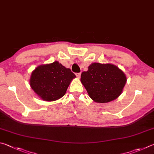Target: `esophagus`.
Returning <instances> with one entry per match:
<instances>
[{
  "label": "esophagus",
  "instance_id": "obj_1",
  "mask_svg": "<svg viewBox=\"0 0 154 154\" xmlns=\"http://www.w3.org/2000/svg\"><path fill=\"white\" fill-rule=\"evenodd\" d=\"M75 75H76L77 76V78H79L80 77V75H81V73H76V74H75Z\"/></svg>",
  "mask_w": 154,
  "mask_h": 154
}]
</instances>
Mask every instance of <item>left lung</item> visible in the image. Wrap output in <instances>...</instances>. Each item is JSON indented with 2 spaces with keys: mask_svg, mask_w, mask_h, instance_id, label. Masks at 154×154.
<instances>
[{
  "mask_svg": "<svg viewBox=\"0 0 154 154\" xmlns=\"http://www.w3.org/2000/svg\"><path fill=\"white\" fill-rule=\"evenodd\" d=\"M80 81L94 101L108 103L122 93L126 77L114 65L93 63L82 73Z\"/></svg>",
  "mask_w": 154,
  "mask_h": 154,
  "instance_id": "obj_1",
  "label": "left lung"
}]
</instances>
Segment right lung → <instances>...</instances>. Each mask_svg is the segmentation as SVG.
<instances>
[{
	"label": "right lung",
	"mask_w": 154,
	"mask_h": 154,
	"mask_svg": "<svg viewBox=\"0 0 154 154\" xmlns=\"http://www.w3.org/2000/svg\"><path fill=\"white\" fill-rule=\"evenodd\" d=\"M75 75L58 61L40 65L32 72L29 85L40 98L53 101L62 97Z\"/></svg>",
	"instance_id": "add662e5"
}]
</instances>
